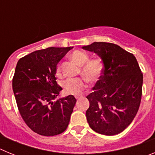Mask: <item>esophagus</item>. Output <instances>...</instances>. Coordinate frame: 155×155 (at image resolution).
Segmentation results:
<instances>
[{"instance_id": "obj_1", "label": "esophagus", "mask_w": 155, "mask_h": 155, "mask_svg": "<svg viewBox=\"0 0 155 155\" xmlns=\"http://www.w3.org/2000/svg\"><path fill=\"white\" fill-rule=\"evenodd\" d=\"M75 98H76V99H79V98H81V96H76Z\"/></svg>"}]
</instances>
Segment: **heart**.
I'll list each match as a JSON object with an SVG mask.
<instances>
[{
	"mask_svg": "<svg viewBox=\"0 0 155 155\" xmlns=\"http://www.w3.org/2000/svg\"><path fill=\"white\" fill-rule=\"evenodd\" d=\"M71 60L74 61L78 66H81L79 73L84 77L87 81L94 83L102 75L103 71V64L99 59L89 60V57L84 52L76 50L71 55ZM57 71H61L59 66ZM85 87V81L82 78L68 79L64 84V90L66 94L78 95Z\"/></svg>",
	"mask_w": 155,
	"mask_h": 155,
	"instance_id": "obj_1",
	"label": "heart"
}]
</instances>
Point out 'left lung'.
<instances>
[{"mask_svg":"<svg viewBox=\"0 0 155 155\" xmlns=\"http://www.w3.org/2000/svg\"><path fill=\"white\" fill-rule=\"evenodd\" d=\"M82 49L97 54L104 66L94 91L87 96V123L98 134H120L131 124L141 100L143 74L136 57L109 42H94Z\"/></svg>","mask_w":155,"mask_h":155,"instance_id":"8db88e82","label":"left lung"}]
</instances>
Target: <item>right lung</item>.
I'll return each instance as SVG.
<instances>
[{"mask_svg":"<svg viewBox=\"0 0 155 155\" xmlns=\"http://www.w3.org/2000/svg\"><path fill=\"white\" fill-rule=\"evenodd\" d=\"M73 47L36 50L18 61L12 87L19 113L31 130L55 136L68 128L77 100L74 95L56 99L62 87L55 78L57 65Z\"/></svg>","mask_w":155,"mask_h":155,"instance_id":"obj_1","label":"right lung"}]
</instances>
